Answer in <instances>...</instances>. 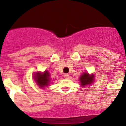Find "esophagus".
<instances>
[{
    "instance_id": "esophagus-1",
    "label": "esophagus",
    "mask_w": 126,
    "mask_h": 126,
    "mask_svg": "<svg viewBox=\"0 0 126 126\" xmlns=\"http://www.w3.org/2000/svg\"><path fill=\"white\" fill-rule=\"evenodd\" d=\"M69 75L67 74H64V78H65V79H69Z\"/></svg>"
}]
</instances>
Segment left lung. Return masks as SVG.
I'll list each match as a JSON object with an SVG mask.
<instances>
[{
	"mask_svg": "<svg viewBox=\"0 0 126 126\" xmlns=\"http://www.w3.org/2000/svg\"><path fill=\"white\" fill-rule=\"evenodd\" d=\"M94 75L91 74L89 75L87 72H84L82 74L79 78V81H80V85L82 87L90 85L94 82Z\"/></svg>",
	"mask_w": 126,
	"mask_h": 126,
	"instance_id": "8db88e82",
	"label": "left lung"
}]
</instances>
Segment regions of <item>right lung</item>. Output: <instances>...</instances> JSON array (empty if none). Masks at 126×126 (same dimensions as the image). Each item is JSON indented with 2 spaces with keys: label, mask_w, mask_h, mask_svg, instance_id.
<instances>
[{
  "label": "right lung",
  "mask_w": 126,
  "mask_h": 126,
  "mask_svg": "<svg viewBox=\"0 0 126 126\" xmlns=\"http://www.w3.org/2000/svg\"><path fill=\"white\" fill-rule=\"evenodd\" d=\"M34 78L40 88L43 89L44 87L48 86L50 82V74L47 70H46L43 73L40 72H35Z\"/></svg>",
  "instance_id": "1"
}]
</instances>
